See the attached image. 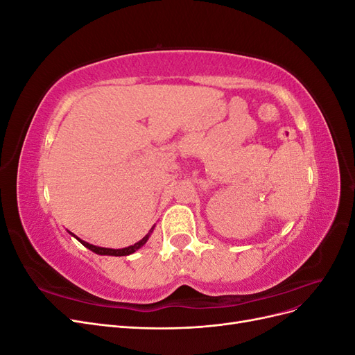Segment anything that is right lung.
I'll list each match as a JSON object with an SVG mask.
<instances>
[{
	"instance_id": "1",
	"label": "right lung",
	"mask_w": 355,
	"mask_h": 355,
	"mask_svg": "<svg viewBox=\"0 0 355 355\" xmlns=\"http://www.w3.org/2000/svg\"><path fill=\"white\" fill-rule=\"evenodd\" d=\"M153 231H154V227L151 228V231H149L145 237L141 240V241H137V243H135L133 245H128V247H124V249H106V247H99V245H93V244H90V243H87V241H83L81 239H78L77 235H73L72 232H69L71 235H73L75 239H77L83 245H85L87 247L89 250H92V252H94V253H98V254H108V256H127V254H132V253H135L136 250H139L141 249L142 245H145V243L149 240V237H151V234H153Z\"/></svg>"
}]
</instances>
